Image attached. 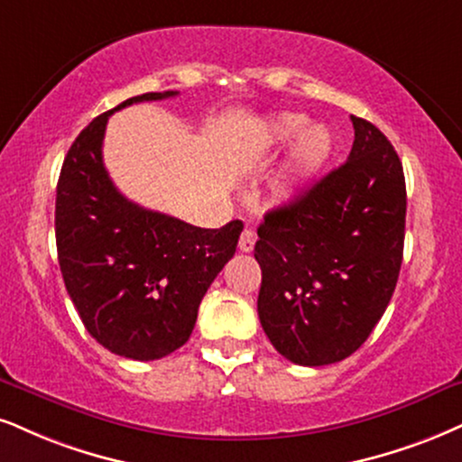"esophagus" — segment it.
I'll return each mask as SVG.
<instances>
[{
  "label": "esophagus",
  "mask_w": 462,
  "mask_h": 462,
  "mask_svg": "<svg viewBox=\"0 0 462 462\" xmlns=\"http://www.w3.org/2000/svg\"><path fill=\"white\" fill-rule=\"evenodd\" d=\"M254 242H257V236H254V231L244 229L242 236H240V250H242V253H250V250L254 248Z\"/></svg>",
  "instance_id": "esophagus-1"
}]
</instances>
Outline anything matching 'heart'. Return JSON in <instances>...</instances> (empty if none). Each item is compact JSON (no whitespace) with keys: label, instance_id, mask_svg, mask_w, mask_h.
Masks as SVG:
<instances>
[{"label":"heart","instance_id":"b5f03b06","mask_svg":"<svg viewBox=\"0 0 462 462\" xmlns=\"http://www.w3.org/2000/svg\"><path fill=\"white\" fill-rule=\"evenodd\" d=\"M306 124L309 119L300 113H281L267 126L265 147L281 150L291 143L295 135L299 136L276 184V197L281 201L298 199L332 153V136L328 130L323 126H306Z\"/></svg>","mask_w":462,"mask_h":462}]
</instances>
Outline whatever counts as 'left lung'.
Returning a JSON list of instances; mask_svg holds the SVG:
<instances>
[{
  "instance_id": "1",
  "label": "left lung",
  "mask_w": 462,
  "mask_h": 462,
  "mask_svg": "<svg viewBox=\"0 0 462 462\" xmlns=\"http://www.w3.org/2000/svg\"><path fill=\"white\" fill-rule=\"evenodd\" d=\"M349 158L291 203L265 214L254 259L257 310L274 349L300 366L349 357L396 289L407 190L388 136L351 116Z\"/></svg>"
}]
</instances>
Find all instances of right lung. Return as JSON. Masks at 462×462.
<instances>
[{
  "label": "right lung",
  "mask_w": 462,
  "mask_h": 462,
  "mask_svg": "<svg viewBox=\"0 0 462 462\" xmlns=\"http://www.w3.org/2000/svg\"><path fill=\"white\" fill-rule=\"evenodd\" d=\"M178 92H150L102 113L74 139L55 199L57 259L66 291L98 343L128 360H161L190 338L199 304L236 254L242 220L201 229L128 201L102 162L106 119L124 106Z\"/></svg>",
  "instance_id": "add662e5"
}]
</instances>
